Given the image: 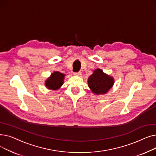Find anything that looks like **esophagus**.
<instances>
[{
  "label": "esophagus",
  "instance_id": "esophagus-1",
  "mask_svg": "<svg viewBox=\"0 0 156 156\" xmlns=\"http://www.w3.org/2000/svg\"><path fill=\"white\" fill-rule=\"evenodd\" d=\"M74 75H75V76H81V75H82V74H81V72L74 73Z\"/></svg>",
  "mask_w": 156,
  "mask_h": 156
}]
</instances>
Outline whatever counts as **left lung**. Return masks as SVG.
I'll use <instances>...</instances> for the list:
<instances>
[{
    "instance_id": "obj_1",
    "label": "left lung",
    "mask_w": 156,
    "mask_h": 156,
    "mask_svg": "<svg viewBox=\"0 0 156 156\" xmlns=\"http://www.w3.org/2000/svg\"><path fill=\"white\" fill-rule=\"evenodd\" d=\"M114 83V78L99 68L95 69L88 78V87L92 93L97 95L107 94Z\"/></svg>"
}]
</instances>
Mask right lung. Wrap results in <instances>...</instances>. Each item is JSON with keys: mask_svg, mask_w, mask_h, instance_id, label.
Masks as SVG:
<instances>
[{"mask_svg": "<svg viewBox=\"0 0 156 156\" xmlns=\"http://www.w3.org/2000/svg\"><path fill=\"white\" fill-rule=\"evenodd\" d=\"M65 76V74L59 71H54L45 81V87L52 90H57L63 85Z\"/></svg>", "mask_w": 156, "mask_h": 156, "instance_id": "1", "label": "right lung"}]
</instances>
